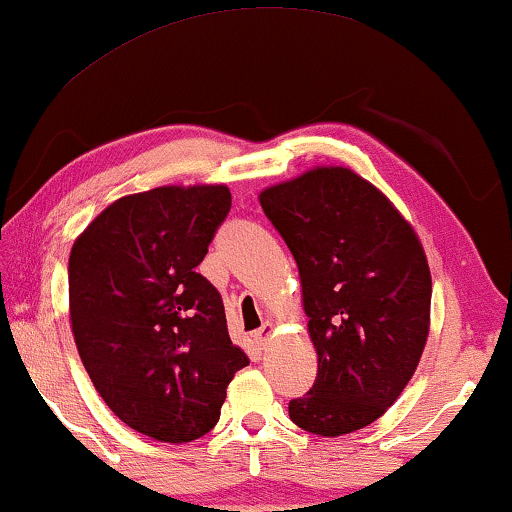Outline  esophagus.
<instances>
[{
  "label": "esophagus",
  "mask_w": 512,
  "mask_h": 512,
  "mask_svg": "<svg viewBox=\"0 0 512 512\" xmlns=\"http://www.w3.org/2000/svg\"><path fill=\"white\" fill-rule=\"evenodd\" d=\"M272 337H274V325L272 323H263L261 328L254 332V339H256L258 346H268L272 342Z\"/></svg>",
  "instance_id": "34e87169"
}]
</instances>
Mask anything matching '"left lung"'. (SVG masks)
<instances>
[{
  "instance_id": "left-lung-1",
  "label": "left lung",
  "mask_w": 512,
  "mask_h": 512,
  "mask_svg": "<svg viewBox=\"0 0 512 512\" xmlns=\"http://www.w3.org/2000/svg\"><path fill=\"white\" fill-rule=\"evenodd\" d=\"M261 207L298 263L318 355L316 381L288 416L321 436L372 425L402 395L427 342L432 277L418 235L342 166L265 189Z\"/></svg>"
}]
</instances>
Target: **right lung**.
<instances>
[{"label": "right lung", "instance_id": "add662e5", "mask_svg": "<svg viewBox=\"0 0 512 512\" xmlns=\"http://www.w3.org/2000/svg\"><path fill=\"white\" fill-rule=\"evenodd\" d=\"M231 210L224 184L157 187L108 205L73 242L71 328L108 409L136 432L194 441L217 425L249 360L196 272Z\"/></svg>", "mask_w": 512, "mask_h": 512}]
</instances>
